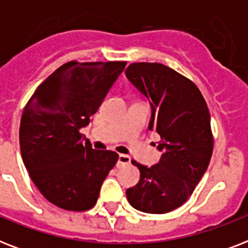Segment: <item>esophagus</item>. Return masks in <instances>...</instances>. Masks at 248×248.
<instances>
[{
	"label": "esophagus",
	"mask_w": 248,
	"mask_h": 248,
	"mask_svg": "<svg viewBox=\"0 0 248 248\" xmlns=\"http://www.w3.org/2000/svg\"><path fill=\"white\" fill-rule=\"evenodd\" d=\"M131 162V158L126 155H118V162H117V167H122L124 165H128Z\"/></svg>",
	"instance_id": "1"
}]
</instances>
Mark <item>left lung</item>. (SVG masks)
I'll use <instances>...</instances> for the list:
<instances>
[{"instance_id": "obj_1", "label": "left lung", "mask_w": 248, "mask_h": 248, "mask_svg": "<svg viewBox=\"0 0 248 248\" xmlns=\"http://www.w3.org/2000/svg\"><path fill=\"white\" fill-rule=\"evenodd\" d=\"M128 81L151 100L149 130L159 134L162 157L140 170L139 183L126 190L132 207L147 214H166L180 207L203 176L214 151L207 104L189 78L159 63H132Z\"/></svg>"}]
</instances>
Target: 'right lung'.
Masks as SVG:
<instances>
[{"instance_id":"1","label":"right lung","mask_w":248,"mask_h":248,"mask_svg":"<svg viewBox=\"0 0 248 248\" xmlns=\"http://www.w3.org/2000/svg\"><path fill=\"white\" fill-rule=\"evenodd\" d=\"M126 62H68L36 89L21 114V158L41 194L68 211L95 206L109 171L118 161L113 151L83 143L89 124Z\"/></svg>"}]
</instances>
